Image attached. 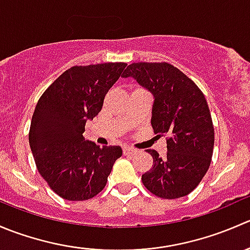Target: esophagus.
Wrapping results in <instances>:
<instances>
[{
  "label": "esophagus",
  "mask_w": 250,
  "mask_h": 250,
  "mask_svg": "<svg viewBox=\"0 0 250 250\" xmlns=\"http://www.w3.org/2000/svg\"><path fill=\"white\" fill-rule=\"evenodd\" d=\"M134 152H137V150L133 147H128V146H125V147H123V155L125 156H128V155H133Z\"/></svg>",
  "instance_id": "obj_1"
}]
</instances>
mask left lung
Segmentation results:
<instances>
[{"label": "left lung", "instance_id": "1", "mask_svg": "<svg viewBox=\"0 0 250 250\" xmlns=\"http://www.w3.org/2000/svg\"><path fill=\"white\" fill-rule=\"evenodd\" d=\"M122 77H133L153 97L151 125L167 135V155L146 150L152 168L143 174L153 195L174 200L188 195L201 183L211 161L214 128L208 104L193 81L167 62H133Z\"/></svg>", "mask_w": 250, "mask_h": 250}]
</instances>
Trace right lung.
Masks as SVG:
<instances>
[{
    "label": "right lung",
    "mask_w": 250,
    "mask_h": 250,
    "mask_svg": "<svg viewBox=\"0 0 250 250\" xmlns=\"http://www.w3.org/2000/svg\"><path fill=\"white\" fill-rule=\"evenodd\" d=\"M125 62L74 66L40 98L29 143L37 169L53 191L67 201H85L105 188L120 146L85 140L84 125L102 111L104 98Z\"/></svg>",
    "instance_id": "1"
}]
</instances>
